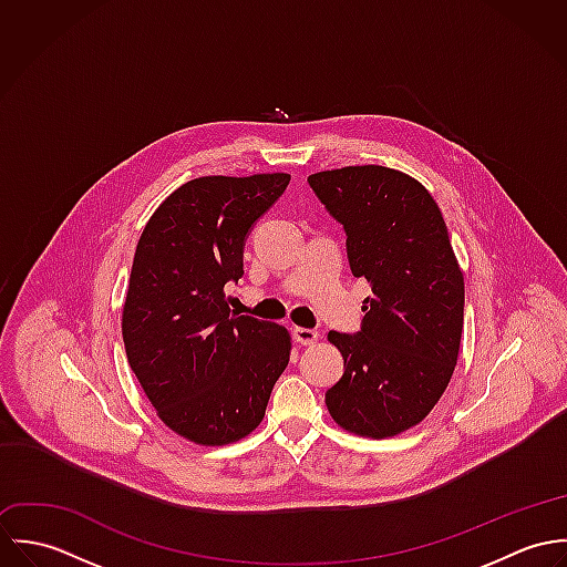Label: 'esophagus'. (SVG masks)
Wrapping results in <instances>:
<instances>
[{"instance_id": "34e87169", "label": "esophagus", "mask_w": 567, "mask_h": 567, "mask_svg": "<svg viewBox=\"0 0 567 567\" xmlns=\"http://www.w3.org/2000/svg\"><path fill=\"white\" fill-rule=\"evenodd\" d=\"M292 336H295V340L299 342V344H315L317 340H319V331L317 329H306V327H295V331H292Z\"/></svg>"}]
</instances>
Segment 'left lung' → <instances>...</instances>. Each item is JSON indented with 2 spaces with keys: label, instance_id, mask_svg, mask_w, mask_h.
Here are the masks:
<instances>
[{
  "label": "left lung",
  "instance_id": "obj_1",
  "mask_svg": "<svg viewBox=\"0 0 567 567\" xmlns=\"http://www.w3.org/2000/svg\"><path fill=\"white\" fill-rule=\"evenodd\" d=\"M342 225L353 277H364L360 331H329L344 358L324 393L333 421L386 439L416 425L441 400L456 367L465 281L445 220L427 189L384 165H349L308 176Z\"/></svg>",
  "mask_w": 567,
  "mask_h": 567
}]
</instances>
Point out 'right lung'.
<instances>
[{
  "mask_svg": "<svg viewBox=\"0 0 567 567\" xmlns=\"http://www.w3.org/2000/svg\"><path fill=\"white\" fill-rule=\"evenodd\" d=\"M288 183L281 172L187 181L137 243L122 312L128 364L163 423L198 445L250 434L288 367L286 327L238 317L225 299L252 225Z\"/></svg>",
  "mask_w": 567,
  "mask_h": 567,
  "instance_id": "obj_1",
  "label": "right lung"
}]
</instances>
